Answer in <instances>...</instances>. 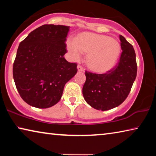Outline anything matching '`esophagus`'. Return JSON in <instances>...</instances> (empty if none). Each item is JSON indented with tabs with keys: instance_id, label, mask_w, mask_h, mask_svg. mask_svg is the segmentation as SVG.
<instances>
[{
	"instance_id": "34e87169",
	"label": "esophagus",
	"mask_w": 156,
	"mask_h": 156,
	"mask_svg": "<svg viewBox=\"0 0 156 156\" xmlns=\"http://www.w3.org/2000/svg\"><path fill=\"white\" fill-rule=\"evenodd\" d=\"M77 69H78V72H83V68L81 67V66H80V65H78V67H77Z\"/></svg>"
}]
</instances>
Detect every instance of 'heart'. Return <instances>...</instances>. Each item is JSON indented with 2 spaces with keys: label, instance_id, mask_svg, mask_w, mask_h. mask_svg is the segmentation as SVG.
Listing matches in <instances>:
<instances>
[{
  "label": "heart",
  "instance_id": "obj_1",
  "mask_svg": "<svg viewBox=\"0 0 156 156\" xmlns=\"http://www.w3.org/2000/svg\"><path fill=\"white\" fill-rule=\"evenodd\" d=\"M67 49L73 60H80L88 52L87 61L94 72H105L117 62L121 51L118 42L109 36L94 33H83L76 39L68 38Z\"/></svg>",
  "mask_w": 156,
  "mask_h": 156
}]
</instances>
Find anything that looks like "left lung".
Segmentation results:
<instances>
[{"mask_svg": "<svg viewBox=\"0 0 156 156\" xmlns=\"http://www.w3.org/2000/svg\"><path fill=\"white\" fill-rule=\"evenodd\" d=\"M120 40L122 52L114 68L102 74L85 72L83 97L91 107L97 110H109L122 104L136 80L135 51L125 37L120 35Z\"/></svg>", "mask_w": 156, "mask_h": 156, "instance_id": "1", "label": "left lung"}]
</instances>
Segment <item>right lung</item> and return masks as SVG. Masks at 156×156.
<instances>
[{
    "mask_svg": "<svg viewBox=\"0 0 156 156\" xmlns=\"http://www.w3.org/2000/svg\"><path fill=\"white\" fill-rule=\"evenodd\" d=\"M69 26L44 25L20 43L13 65V76L23 100L46 109L59 102L65 84L77 73L76 63L65 60Z\"/></svg>",
    "mask_w": 156,
    "mask_h": 156,
    "instance_id": "right-lung-1",
    "label": "right lung"
}]
</instances>
